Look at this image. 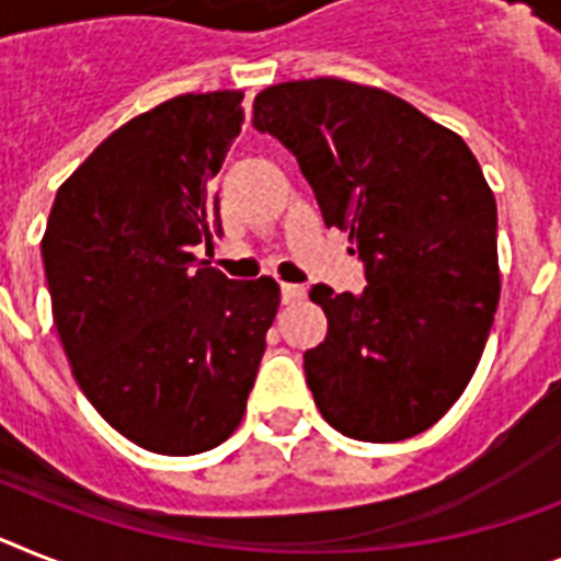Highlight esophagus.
Listing matches in <instances>:
<instances>
[{"mask_svg":"<svg viewBox=\"0 0 561 561\" xmlns=\"http://www.w3.org/2000/svg\"><path fill=\"white\" fill-rule=\"evenodd\" d=\"M304 295H307V289L300 284H280V300H284V304H298Z\"/></svg>","mask_w":561,"mask_h":561,"instance_id":"esophagus-1","label":"esophagus"}]
</instances>
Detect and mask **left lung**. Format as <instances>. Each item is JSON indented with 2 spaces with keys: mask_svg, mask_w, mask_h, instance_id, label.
I'll list each match as a JSON object with an SVG mask.
<instances>
[{
  "mask_svg": "<svg viewBox=\"0 0 561 561\" xmlns=\"http://www.w3.org/2000/svg\"><path fill=\"white\" fill-rule=\"evenodd\" d=\"M254 128L298 160L323 224L350 234L364 291L314 284V404L358 442L433 427L473 378L499 304L496 197L450 128L381 88L321 77L254 96Z\"/></svg>",
  "mask_w": 561,
  "mask_h": 561,
  "instance_id": "left-lung-1",
  "label": "left lung"
}]
</instances>
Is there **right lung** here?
I'll use <instances>...</instances> for the list:
<instances>
[{
  "instance_id": "add662e5",
  "label": "right lung",
  "mask_w": 561,
  "mask_h": 561,
  "mask_svg": "<svg viewBox=\"0 0 561 561\" xmlns=\"http://www.w3.org/2000/svg\"><path fill=\"white\" fill-rule=\"evenodd\" d=\"M243 94H180L128 119L65 180L42 238L50 309L94 410L142 450L194 456L238 430L280 307L272 277L229 280L211 194Z\"/></svg>"
}]
</instances>
